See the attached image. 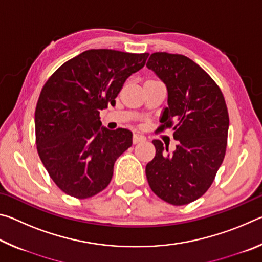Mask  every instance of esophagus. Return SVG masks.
I'll return each instance as SVG.
<instances>
[{"label":"esophagus","instance_id":"1","mask_svg":"<svg viewBox=\"0 0 262 262\" xmlns=\"http://www.w3.org/2000/svg\"><path fill=\"white\" fill-rule=\"evenodd\" d=\"M143 141H145V136L142 135L141 133H135L134 136H133V142H134L135 144L140 143V142H143Z\"/></svg>","mask_w":262,"mask_h":262}]
</instances>
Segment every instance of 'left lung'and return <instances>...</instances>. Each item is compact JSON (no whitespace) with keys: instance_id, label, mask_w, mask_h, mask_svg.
I'll return each mask as SVG.
<instances>
[{"instance_id":"1","label":"left lung","mask_w":262,"mask_h":262,"mask_svg":"<svg viewBox=\"0 0 262 262\" xmlns=\"http://www.w3.org/2000/svg\"><path fill=\"white\" fill-rule=\"evenodd\" d=\"M147 67L165 83L168 107L162 130H173L178 145L168 151L154 140L156 155L145 166L152 192L167 203L184 206L198 200L214 183L228 144L229 113L216 82L189 57L157 52Z\"/></svg>"}]
</instances>
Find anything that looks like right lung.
<instances>
[{
  "mask_svg": "<svg viewBox=\"0 0 262 262\" xmlns=\"http://www.w3.org/2000/svg\"><path fill=\"white\" fill-rule=\"evenodd\" d=\"M148 53L89 50L64 62L42 86L35 107V144L62 192L88 199L107 187L114 162L132 147L126 128H100V110L115 104L123 83Z\"/></svg>",
  "mask_w": 262,
  "mask_h": 262,
  "instance_id": "right-lung-1",
  "label": "right lung"
}]
</instances>
